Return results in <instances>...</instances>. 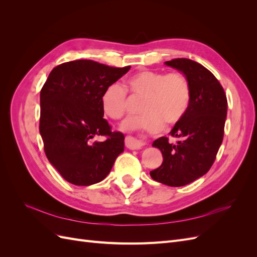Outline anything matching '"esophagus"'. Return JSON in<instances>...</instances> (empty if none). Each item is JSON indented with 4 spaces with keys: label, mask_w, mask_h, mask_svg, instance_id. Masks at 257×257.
Masks as SVG:
<instances>
[{
    "label": "esophagus",
    "mask_w": 257,
    "mask_h": 257,
    "mask_svg": "<svg viewBox=\"0 0 257 257\" xmlns=\"http://www.w3.org/2000/svg\"><path fill=\"white\" fill-rule=\"evenodd\" d=\"M144 146H145V144L143 142L137 141V139L134 137H132V136L125 137V147L128 148V149H131V150H138Z\"/></svg>",
    "instance_id": "obj_1"
}]
</instances>
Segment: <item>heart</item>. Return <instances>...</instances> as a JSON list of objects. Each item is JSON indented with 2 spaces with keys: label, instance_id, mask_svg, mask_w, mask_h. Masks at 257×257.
<instances>
[{
  "label": "heart",
  "instance_id": "heart-1",
  "mask_svg": "<svg viewBox=\"0 0 257 257\" xmlns=\"http://www.w3.org/2000/svg\"><path fill=\"white\" fill-rule=\"evenodd\" d=\"M125 87L132 96L145 102L142 105L144 114L124 121V130H146L158 133L164 127V122L169 126L176 125L188 111L190 85L179 73L142 71L128 77ZM126 89L121 84L112 83L103 92L100 102L103 112L108 118L118 120L125 114L128 105Z\"/></svg>",
  "mask_w": 257,
  "mask_h": 257
}]
</instances>
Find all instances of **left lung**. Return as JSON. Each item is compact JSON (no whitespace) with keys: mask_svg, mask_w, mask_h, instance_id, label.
I'll return each mask as SVG.
<instances>
[{"mask_svg":"<svg viewBox=\"0 0 257 257\" xmlns=\"http://www.w3.org/2000/svg\"><path fill=\"white\" fill-rule=\"evenodd\" d=\"M165 64L178 69L190 85V105L182 120L170 132L180 138L153 142L163 154L162 165L150 172L153 180L169 186H183L211 168L224 136L227 98L220 81L205 66L190 59H174Z\"/></svg>","mask_w":257,"mask_h":257,"instance_id":"obj_1","label":"left lung"}]
</instances>
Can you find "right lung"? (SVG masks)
Listing matches in <instances>:
<instances>
[{"instance_id":"obj_1","label":"right lung","mask_w":257,"mask_h":257,"mask_svg":"<svg viewBox=\"0 0 257 257\" xmlns=\"http://www.w3.org/2000/svg\"><path fill=\"white\" fill-rule=\"evenodd\" d=\"M131 66L113 67L91 60L54 67L41 90L40 132L46 157L66 181L91 185L109 174L124 150V135L103 116L105 89ZM105 139L93 142L95 137Z\"/></svg>"}]
</instances>
